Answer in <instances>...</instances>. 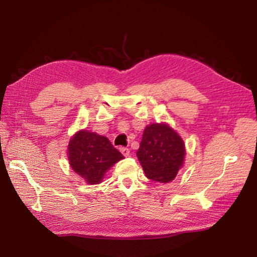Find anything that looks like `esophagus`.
<instances>
[{
  "instance_id": "obj_1",
  "label": "esophagus",
  "mask_w": 257,
  "mask_h": 257,
  "mask_svg": "<svg viewBox=\"0 0 257 257\" xmlns=\"http://www.w3.org/2000/svg\"><path fill=\"white\" fill-rule=\"evenodd\" d=\"M119 151L121 152V154H122L124 157H129V155H130V150H129L128 148H124V147H120Z\"/></svg>"
}]
</instances>
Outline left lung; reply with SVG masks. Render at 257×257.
<instances>
[{
	"instance_id": "1",
	"label": "left lung",
	"mask_w": 257,
	"mask_h": 257,
	"mask_svg": "<svg viewBox=\"0 0 257 257\" xmlns=\"http://www.w3.org/2000/svg\"><path fill=\"white\" fill-rule=\"evenodd\" d=\"M184 156L183 140L170 125H147L137 151L147 178L161 183L172 181L183 165Z\"/></svg>"
}]
</instances>
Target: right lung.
<instances>
[{"label":"right lung","mask_w":257,"mask_h":257,"mask_svg":"<svg viewBox=\"0 0 257 257\" xmlns=\"http://www.w3.org/2000/svg\"><path fill=\"white\" fill-rule=\"evenodd\" d=\"M108 138L80 130L68 144V160L73 170L87 183L98 184L114 163L123 159Z\"/></svg>","instance_id":"add662e5"}]
</instances>
